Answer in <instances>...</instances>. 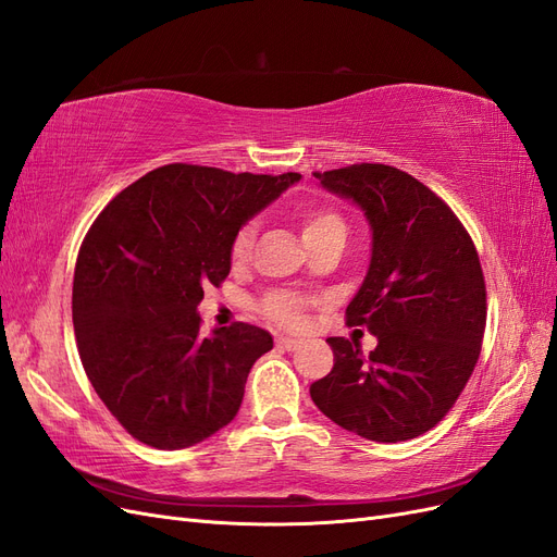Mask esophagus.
Returning <instances> with one entry per match:
<instances>
[{
  "mask_svg": "<svg viewBox=\"0 0 557 557\" xmlns=\"http://www.w3.org/2000/svg\"><path fill=\"white\" fill-rule=\"evenodd\" d=\"M299 344L301 342L293 339V336H278V339H276V348H281V350H297Z\"/></svg>",
  "mask_w": 557,
  "mask_h": 557,
  "instance_id": "esophagus-1",
  "label": "esophagus"
}]
</instances>
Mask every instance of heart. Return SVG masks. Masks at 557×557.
Wrapping results in <instances>:
<instances>
[{"mask_svg":"<svg viewBox=\"0 0 557 557\" xmlns=\"http://www.w3.org/2000/svg\"><path fill=\"white\" fill-rule=\"evenodd\" d=\"M297 223H299V232H301V239H305V246H311L320 239L332 237V234H342V237H346V225L342 221V215L334 213L332 209H325V207H305L297 213ZM252 239H256V227L246 225L232 244V260L234 262L248 260ZM309 307H311V299L301 297L297 293H272L262 299L260 313L276 327L299 330L301 325H305Z\"/></svg>","mask_w":557,"mask_h":557,"instance_id":"heart-1","label":"heart"}]
</instances>
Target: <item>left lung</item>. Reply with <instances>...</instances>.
I'll use <instances>...</instances> for the list:
<instances>
[{"instance_id": "8db88e82", "label": "left lung", "mask_w": 557, "mask_h": 557, "mask_svg": "<svg viewBox=\"0 0 557 557\" xmlns=\"http://www.w3.org/2000/svg\"><path fill=\"white\" fill-rule=\"evenodd\" d=\"M358 205L372 227V260L346 309L379 344L330 336L334 367L311 399L336 425L397 444L432 430L474 372L485 332V281L474 242L442 197L387 164L313 174Z\"/></svg>"}]
</instances>
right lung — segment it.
Segmentation results:
<instances>
[{"label": "right lung", "instance_id": "right-lung-1", "mask_svg": "<svg viewBox=\"0 0 557 557\" xmlns=\"http://www.w3.org/2000/svg\"><path fill=\"white\" fill-rule=\"evenodd\" d=\"M301 176L164 164L115 195L78 250L72 315L95 393L134 440L188 448L237 416L272 334L248 323L201 334L239 230Z\"/></svg>", "mask_w": 557, "mask_h": 557}]
</instances>
